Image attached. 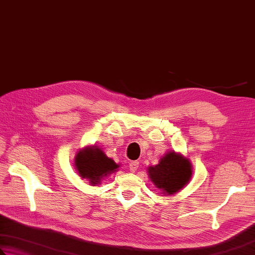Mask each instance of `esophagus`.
<instances>
[{"label": "esophagus", "instance_id": "34e87169", "mask_svg": "<svg viewBox=\"0 0 255 255\" xmlns=\"http://www.w3.org/2000/svg\"><path fill=\"white\" fill-rule=\"evenodd\" d=\"M137 168H139V162H137V161H131L130 162V170L132 172H135L137 170Z\"/></svg>", "mask_w": 255, "mask_h": 255}]
</instances>
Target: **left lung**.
Instances as JSON below:
<instances>
[{"label": "left lung", "instance_id": "obj_1", "mask_svg": "<svg viewBox=\"0 0 255 255\" xmlns=\"http://www.w3.org/2000/svg\"><path fill=\"white\" fill-rule=\"evenodd\" d=\"M148 173L160 194L175 195L189 184L193 177V166L185 155L168 151L159 160L158 164L148 167Z\"/></svg>", "mask_w": 255, "mask_h": 255}]
</instances>
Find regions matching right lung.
<instances>
[{
    "mask_svg": "<svg viewBox=\"0 0 255 255\" xmlns=\"http://www.w3.org/2000/svg\"><path fill=\"white\" fill-rule=\"evenodd\" d=\"M74 166L79 177L86 179L91 186L101 185L105 178L118 171L121 167L97 145L84 146L78 150L75 155Z\"/></svg>",
    "mask_w": 255,
    "mask_h": 255,
    "instance_id": "right-lung-1",
    "label": "right lung"
}]
</instances>
